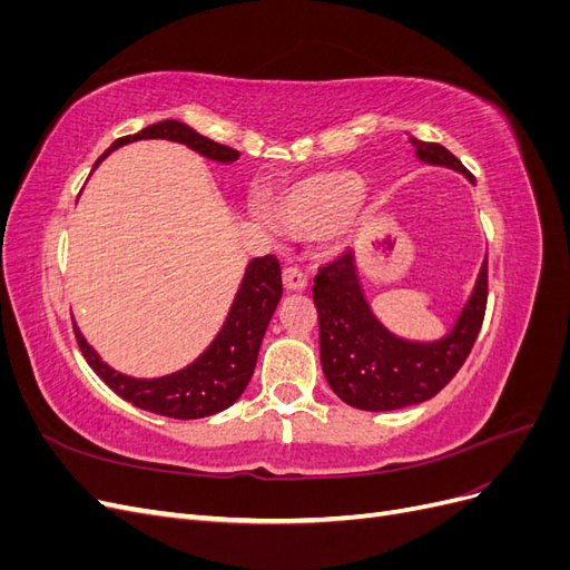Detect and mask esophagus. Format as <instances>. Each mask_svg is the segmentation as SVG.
<instances>
[{
    "label": "esophagus",
    "instance_id": "esophagus-1",
    "mask_svg": "<svg viewBox=\"0 0 570 570\" xmlns=\"http://www.w3.org/2000/svg\"><path fill=\"white\" fill-rule=\"evenodd\" d=\"M283 287L287 292H302L306 289V273L297 266H289L283 271Z\"/></svg>",
    "mask_w": 570,
    "mask_h": 570
}]
</instances>
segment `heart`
<instances>
[{
	"label": "heart",
	"instance_id": "heart-1",
	"mask_svg": "<svg viewBox=\"0 0 570 570\" xmlns=\"http://www.w3.org/2000/svg\"><path fill=\"white\" fill-rule=\"evenodd\" d=\"M364 193V183L352 170H325L281 187L273 197V214L258 212V220L271 230H287L312 237L331 230L347 216Z\"/></svg>",
	"mask_w": 570,
	"mask_h": 570
}]
</instances>
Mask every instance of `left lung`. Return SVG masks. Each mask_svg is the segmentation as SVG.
Masks as SVG:
<instances>
[{
  "label": "left lung",
  "mask_w": 570,
  "mask_h": 570,
  "mask_svg": "<svg viewBox=\"0 0 570 570\" xmlns=\"http://www.w3.org/2000/svg\"><path fill=\"white\" fill-rule=\"evenodd\" d=\"M409 140L416 147L419 161L459 170L475 183L450 149L413 135ZM314 304L323 375L344 404L364 411L421 404L452 381L473 350L488 304V256L450 333L440 340H406L385 327L361 287L354 254L321 268L314 281Z\"/></svg>",
  "instance_id": "obj_1"
}]
</instances>
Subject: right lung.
<instances>
[{"label": "right lung", "instance_id": "1", "mask_svg": "<svg viewBox=\"0 0 570 570\" xmlns=\"http://www.w3.org/2000/svg\"><path fill=\"white\" fill-rule=\"evenodd\" d=\"M137 140L178 142L216 164H233L239 157V151L209 140V137L199 135L183 120L166 118L135 135L118 137L97 159V164L105 161L118 147ZM281 295L283 281L278 258L271 254L252 258L245 268L243 283L235 292L230 312L209 347L193 364L159 377H132L111 368L107 361H101L92 344L85 340L76 323L73 331L80 352L88 358L92 371L126 402L168 419H204L233 406L239 400V394L245 392L256 366L258 347H262L264 333L275 306L281 302Z\"/></svg>", "mask_w": 570, "mask_h": 570}]
</instances>
